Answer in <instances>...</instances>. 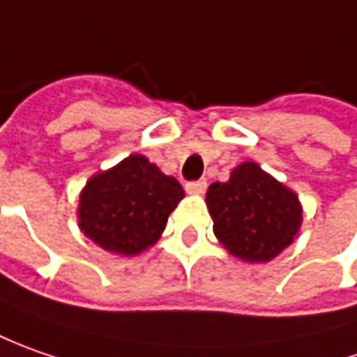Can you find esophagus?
Masks as SVG:
<instances>
[{
    "instance_id": "34e87169",
    "label": "esophagus",
    "mask_w": 357,
    "mask_h": 357,
    "mask_svg": "<svg viewBox=\"0 0 357 357\" xmlns=\"http://www.w3.org/2000/svg\"><path fill=\"white\" fill-rule=\"evenodd\" d=\"M205 188H207V181H205V179H195V181H188V183H185V190H188V193H195V195L203 193Z\"/></svg>"
}]
</instances>
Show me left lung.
<instances>
[{"label":"left lung","instance_id":"obj_1","mask_svg":"<svg viewBox=\"0 0 357 357\" xmlns=\"http://www.w3.org/2000/svg\"><path fill=\"white\" fill-rule=\"evenodd\" d=\"M205 202L217 239L249 263L275 259L301 227L298 197L255 162L235 167L225 183H211Z\"/></svg>","mask_w":357,"mask_h":357}]
</instances>
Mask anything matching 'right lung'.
Returning a JSON list of instances; mask_svg holds the SVG:
<instances>
[{
    "label": "right lung",
    "instance_id": "right-lung-1",
    "mask_svg": "<svg viewBox=\"0 0 357 357\" xmlns=\"http://www.w3.org/2000/svg\"><path fill=\"white\" fill-rule=\"evenodd\" d=\"M183 190L148 158L132 154L94 176L80 193L79 225L106 251L138 255L160 239Z\"/></svg>",
    "mask_w": 357,
    "mask_h": 357
}]
</instances>
